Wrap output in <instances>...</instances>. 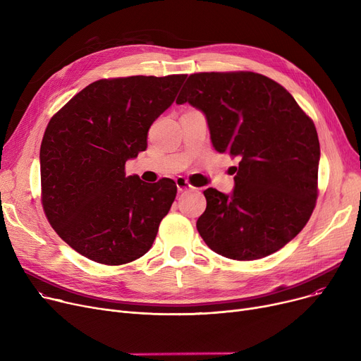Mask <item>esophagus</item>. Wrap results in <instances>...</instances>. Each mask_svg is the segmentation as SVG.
Wrapping results in <instances>:
<instances>
[{"label":"esophagus","mask_w":361,"mask_h":361,"mask_svg":"<svg viewBox=\"0 0 361 361\" xmlns=\"http://www.w3.org/2000/svg\"><path fill=\"white\" fill-rule=\"evenodd\" d=\"M176 184H177L178 192H185V190H190V188H193V185H190V183H188L184 177H177Z\"/></svg>","instance_id":"34e87169"}]
</instances>
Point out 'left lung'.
I'll return each mask as SVG.
<instances>
[{
	"mask_svg": "<svg viewBox=\"0 0 361 361\" xmlns=\"http://www.w3.org/2000/svg\"><path fill=\"white\" fill-rule=\"evenodd\" d=\"M178 105L202 111L219 154L240 158L230 195L207 188L197 231L234 260L272 255L307 224L317 197L320 146L313 121L279 83L252 71L196 73Z\"/></svg>",
	"mask_w": 361,
	"mask_h": 361,
	"instance_id": "8db88e82",
	"label": "left lung"
}]
</instances>
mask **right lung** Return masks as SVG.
Wrapping results in <instances>:
<instances>
[{"mask_svg":"<svg viewBox=\"0 0 361 361\" xmlns=\"http://www.w3.org/2000/svg\"><path fill=\"white\" fill-rule=\"evenodd\" d=\"M185 74L93 82L48 123L41 145L45 215L71 249L102 264H124L154 244L173 204L171 178L126 177L147 147V131L173 105Z\"/></svg>","mask_w":361,"mask_h":361,"instance_id":"add662e5","label":"right lung"}]
</instances>
